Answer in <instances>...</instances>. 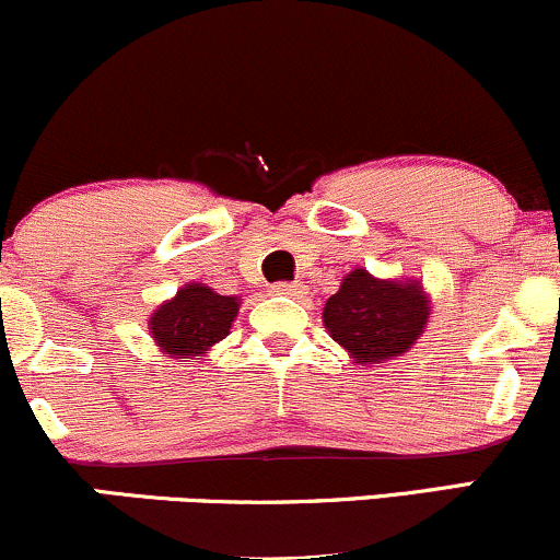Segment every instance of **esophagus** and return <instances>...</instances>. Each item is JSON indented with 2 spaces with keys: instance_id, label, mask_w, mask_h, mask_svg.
Returning a JSON list of instances; mask_svg holds the SVG:
<instances>
[{
  "instance_id": "34e87169",
  "label": "esophagus",
  "mask_w": 560,
  "mask_h": 560,
  "mask_svg": "<svg viewBox=\"0 0 560 560\" xmlns=\"http://www.w3.org/2000/svg\"><path fill=\"white\" fill-rule=\"evenodd\" d=\"M271 292L273 294H287V298H298V294L302 292V287L294 284V281H281V284H273Z\"/></svg>"
}]
</instances>
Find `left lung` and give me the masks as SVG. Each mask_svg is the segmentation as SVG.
<instances>
[{
	"label": "left lung",
	"mask_w": 560,
	"mask_h": 560,
	"mask_svg": "<svg viewBox=\"0 0 560 560\" xmlns=\"http://www.w3.org/2000/svg\"><path fill=\"white\" fill-rule=\"evenodd\" d=\"M429 320V298L419 281L376 279L355 268L326 300L324 326L358 365L395 361L416 345Z\"/></svg>",
	"instance_id": "left-lung-1"
}]
</instances>
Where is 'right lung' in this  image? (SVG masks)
I'll use <instances>...</instances> for the list:
<instances>
[{
    "label": "right lung",
    "mask_w": 560,
    "mask_h": 560,
    "mask_svg": "<svg viewBox=\"0 0 560 560\" xmlns=\"http://www.w3.org/2000/svg\"><path fill=\"white\" fill-rule=\"evenodd\" d=\"M236 313L240 298H226L205 284H184L176 298L152 313L150 334L165 355H186L197 361L215 342L229 337Z\"/></svg>",
    "instance_id": "1"
}]
</instances>
